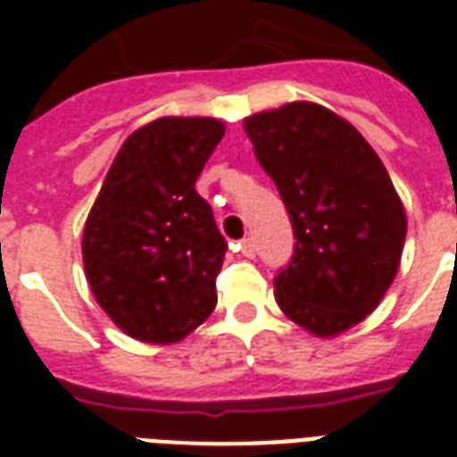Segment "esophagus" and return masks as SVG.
<instances>
[{"mask_svg": "<svg viewBox=\"0 0 457 457\" xmlns=\"http://www.w3.org/2000/svg\"><path fill=\"white\" fill-rule=\"evenodd\" d=\"M239 252H242V257H247V259L254 257V252H257V249H254V239L252 237L242 239V242H239Z\"/></svg>", "mask_w": 457, "mask_h": 457, "instance_id": "1", "label": "esophagus"}]
</instances>
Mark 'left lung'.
Returning a JSON list of instances; mask_svg holds the SVG:
<instances>
[{
  "label": "left lung",
  "mask_w": 457,
  "mask_h": 457,
  "mask_svg": "<svg viewBox=\"0 0 457 457\" xmlns=\"http://www.w3.org/2000/svg\"><path fill=\"white\" fill-rule=\"evenodd\" d=\"M245 131L296 239L274 277L277 303L313 336L357 326L396 277L406 239L384 163L350 121L313 103L252 114Z\"/></svg>",
  "instance_id": "8db88e82"
}]
</instances>
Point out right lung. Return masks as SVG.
<instances>
[{"label": "right lung", "mask_w": 457, "mask_h": 457, "mask_svg": "<svg viewBox=\"0 0 457 457\" xmlns=\"http://www.w3.org/2000/svg\"><path fill=\"white\" fill-rule=\"evenodd\" d=\"M225 134L210 117H161L121 144L83 232L85 277L127 336L179 343L218 303L228 242L195 190Z\"/></svg>", "instance_id": "right-lung-1"}]
</instances>
